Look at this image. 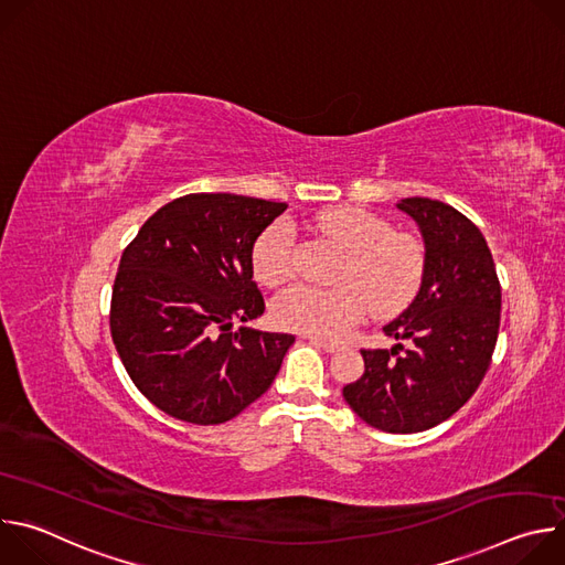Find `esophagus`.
Returning <instances> with one entry per match:
<instances>
[{"mask_svg": "<svg viewBox=\"0 0 565 565\" xmlns=\"http://www.w3.org/2000/svg\"><path fill=\"white\" fill-rule=\"evenodd\" d=\"M306 340H308L310 344L319 347L321 351H327V353H335V351L340 349V344H338V342H329V340H321V338H315V335H308Z\"/></svg>", "mask_w": 565, "mask_h": 565, "instance_id": "1", "label": "esophagus"}]
</instances>
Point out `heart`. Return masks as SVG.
<instances>
[{"mask_svg": "<svg viewBox=\"0 0 565 565\" xmlns=\"http://www.w3.org/2000/svg\"><path fill=\"white\" fill-rule=\"evenodd\" d=\"M310 225L344 250L333 288L295 284L273 301V317L279 327L315 338L340 340L369 306L380 315L405 308L418 292L425 270V255L409 234L391 232L380 216L342 205L327 207L310 218ZM292 230L275 223L259 234L253 248L255 279L268 288L290 277Z\"/></svg>", "mask_w": 565, "mask_h": 565, "instance_id": "obj_1", "label": "heart"}]
</instances>
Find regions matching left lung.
<instances>
[{
	"mask_svg": "<svg viewBox=\"0 0 565 565\" xmlns=\"http://www.w3.org/2000/svg\"><path fill=\"white\" fill-rule=\"evenodd\" d=\"M395 207L423 236L420 290L382 329L397 344L362 351L364 375L342 395L366 425L418 434L451 418L486 377L501 324V284L486 236L465 214L423 196Z\"/></svg>",
	"mask_w": 565,
	"mask_h": 565,
	"instance_id": "left-lung-1",
	"label": "left lung"
}]
</instances>
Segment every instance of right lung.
I'll use <instances>...</instances> for the list:
<instances>
[{"label":"right lung","instance_id":"add662e5","mask_svg":"<svg viewBox=\"0 0 565 565\" xmlns=\"http://www.w3.org/2000/svg\"><path fill=\"white\" fill-rule=\"evenodd\" d=\"M286 207L188 194L153 212L125 248L111 338L129 377L160 412L221 425L270 388L295 335L232 327L264 315L253 248Z\"/></svg>","mask_w":565,"mask_h":565}]
</instances>
